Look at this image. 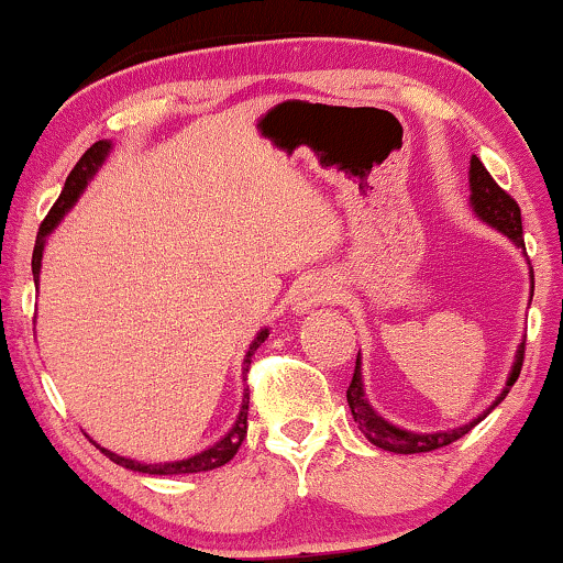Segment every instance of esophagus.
<instances>
[{"mask_svg":"<svg viewBox=\"0 0 563 563\" xmlns=\"http://www.w3.org/2000/svg\"><path fill=\"white\" fill-rule=\"evenodd\" d=\"M334 287H331L329 282L323 279H305L300 282V287H297L295 292V310L300 316L310 313V310H316L318 305H325L329 300H334Z\"/></svg>","mask_w":563,"mask_h":563,"instance_id":"esophagus-1","label":"esophagus"}]
</instances>
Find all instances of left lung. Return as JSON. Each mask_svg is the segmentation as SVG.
Here are the masks:
<instances>
[{"label": "left lung", "instance_id": "obj_1", "mask_svg": "<svg viewBox=\"0 0 563 563\" xmlns=\"http://www.w3.org/2000/svg\"><path fill=\"white\" fill-rule=\"evenodd\" d=\"M470 206H473L477 219L485 221L488 227L498 229L504 238L511 240V245H517L525 253L522 213H519L517 200L494 183V177L488 175V169H485L483 162L477 156L470 158ZM530 289L536 292L532 268H530ZM522 360H525V339L517 346L515 365H511L509 378H506V386L501 388V394H498V397L490 401V407L483 409L475 420L464 422V426H460V428L433 430V433H418V430H405V428L394 426V422H388L386 418H380V415L373 409V405L365 397L363 360H360V355L355 363V373H352V384H350V388H346V405H350V409H352V418H355L357 428L363 430L365 439L371 441L373 446H378L384 451H394V454H422V451H435V449L449 446V443H454L456 439H462V435L470 433L477 422L488 418L490 409H496L498 405H501V401L506 399V394H509V388L515 386V380L519 378Z\"/></svg>", "mask_w": 563, "mask_h": 563}]
</instances>
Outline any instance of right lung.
Wrapping results in <instances>:
<instances>
[{"label": "right lung", "instance_id": "add662e5", "mask_svg": "<svg viewBox=\"0 0 563 563\" xmlns=\"http://www.w3.org/2000/svg\"><path fill=\"white\" fill-rule=\"evenodd\" d=\"M112 154V141H99L93 143L86 154L80 156V162L75 164V169L69 172L67 183H65V190L59 192L57 203L52 206V211H48V217L44 219V224L38 229V238H36V247H33V282H36V289H38V276H41V258H44V247H46V238L54 232V229L59 227V221L65 219V213L78 203V198L82 196V190H86L90 179L96 177V172L101 169L103 162H107V156ZM268 336V329H261L258 334H255L253 342H250L247 352H245V360H242V373H247L250 367V357L255 355V350H258L261 342H266ZM247 405H250V394L245 388V394H242V407H240V415L238 420H234V426L227 430L224 435L217 443H211V446L198 451V454L187 456V460H177V462H137V460H130V456H122V454H114V451L103 449L96 443V449H101V454H107L109 460L114 464H120L124 470H133V473H143V475H192V473H208V470H217L221 464H227L232 460L234 454H238V449L242 446V439H245L247 433Z\"/></svg>", "mask_w": 563, "mask_h": 563}]
</instances>
